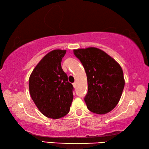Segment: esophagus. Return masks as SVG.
<instances>
[{"label":"esophagus","instance_id":"obj_1","mask_svg":"<svg viewBox=\"0 0 149 149\" xmlns=\"http://www.w3.org/2000/svg\"><path fill=\"white\" fill-rule=\"evenodd\" d=\"M73 85H74V87H75V86H76V83H75V82H74V84H73Z\"/></svg>","mask_w":149,"mask_h":149}]
</instances>
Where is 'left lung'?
<instances>
[{"mask_svg": "<svg viewBox=\"0 0 149 149\" xmlns=\"http://www.w3.org/2000/svg\"><path fill=\"white\" fill-rule=\"evenodd\" d=\"M87 74L85 102L91 112L104 114L116 107L124 88L122 68L103 50L95 47L74 50Z\"/></svg>", "mask_w": 149, "mask_h": 149, "instance_id": "1", "label": "left lung"}]
</instances>
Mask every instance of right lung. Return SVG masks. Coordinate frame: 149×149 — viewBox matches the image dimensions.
I'll list each match as a JSON object with an SVG mask.
<instances>
[{"instance_id": "add662e5", "label": "right lung", "mask_w": 149, "mask_h": 149, "mask_svg": "<svg viewBox=\"0 0 149 149\" xmlns=\"http://www.w3.org/2000/svg\"><path fill=\"white\" fill-rule=\"evenodd\" d=\"M65 50L50 51L41 60L29 79L30 95L40 112L52 119L65 116L72 104L74 87L61 66Z\"/></svg>"}]
</instances>
